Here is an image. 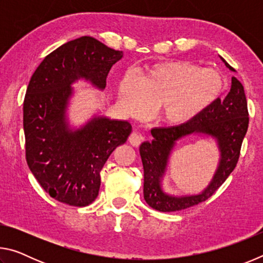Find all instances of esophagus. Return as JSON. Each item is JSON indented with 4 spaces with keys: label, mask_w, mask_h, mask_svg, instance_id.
<instances>
[{
    "label": "esophagus",
    "mask_w": 263,
    "mask_h": 263,
    "mask_svg": "<svg viewBox=\"0 0 263 263\" xmlns=\"http://www.w3.org/2000/svg\"><path fill=\"white\" fill-rule=\"evenodd\" d=\"M141 139H142L141 136L138 135L137 132L131 133V136L128 137V141H130V144L132 146H135V147H138V146L141 144Z\"/></svg>",
    "instance_id": "34e87169"
}]
</instances>
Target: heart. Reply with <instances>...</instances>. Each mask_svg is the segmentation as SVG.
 Returning <instances> with one entry per match:
<instances>
[{
  "label": "heart",
  "instance_id": "b5f03b06",
  "mask_svg": "<svg viewBox=\"0 0 263 263\" xmlns=\"http://www.w3.org/2000/svg\"><path fill=\"white\" fill-rule=\"evenodd\" d=\"M222 89L224 79L218 70L188 61H169L145 70L139 81L126 77L119 84L118 101L131 117H146L159 108L164 123L182 125L206 110Z\"/></svg>",
  "mask_w": 263,
  "mask_h": 263
}]
</instances>
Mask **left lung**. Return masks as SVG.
<instances>
[{"instance_id": "1", "label": "left lung", "mask_w": 263, "mask_h": 263, "mask_svg": "<svg viewBox=\"0 0 263 263\" xmlns=\"http://www.w3.org/2000/svg\"><path fill=\"white\" fill-rule=\"evenodd\" d=\"M231 72L234 68L220 57ZM247 101L243 87L237 78L224 100L217 99L206 110L189 123L171 127H154L151 130L152 141L140 145V157L144 166V198L154 210L162 212L179 211L206 201L224 183L237 166L240 148L248 128ZM189 135L212 137L220 149V162L213 180L201 193L176 196L162 188L168 157L177 141Z\"/></svg>"}]
</instances>
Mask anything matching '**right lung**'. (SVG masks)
<instances>
[{"label": "right lung", "mask_w": 263, "mask_h": 263, "mask_svg": "<svg viewBox=\"0 0 263 263\" xmlns=\"http://www.w3.org/2000/svg\"><path fill=\"white\" fill-rule=\"evenodd\" d=\"M122 58V51L83 35L50 53L31 77L23 104L26 162L42 188L61 203L86 206L95 201L102 168L132 131L127 121L97 115L72 127L67 114L73 83L83 80L103 90Z\"/></svg>", "instance_id": "obj_1"}]
</instances>
